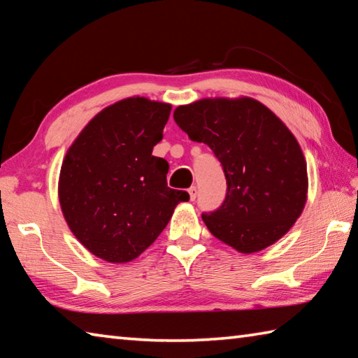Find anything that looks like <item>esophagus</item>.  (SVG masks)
Wrapping results in <instances>:
<instances>
[{
	"label": "esophagus",
	"mask_w": 358,
	"mask_h": 358,
	"mask_svg": "<svg viewBox=\"0 0 358 358\" xmlns=\"http://www.w3.org/2000/svg\"><path fill=\"white\" fill-rule=\"evenodd\" d=\"M189 196H191V201H194L195 199H196V187L195 186H192L191 189H189Z\"/></svg>",
	"instance_id": "obj_1"
}]
</instances>
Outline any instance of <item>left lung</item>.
I'll return each mask as SVG.
<instances>
[{
  "label": "left lung",
  "instance_id": "8db88e82",
  "mask_svg": "<svg viewBox=\"0 0 358 358\" xmlns=\"http://www.w3.org/2000/svg\"><path fill=\"white\" fill-rule=\"evenodd\" d=\"M173 120L223 166L226 199L201 215L215 238L252 254L289 232L308 200V169L299 141L275 113L254 98L222 96L178 106Z\"/></svg>",
  "mask_w": 358,
  "mask_h": 358
}]
</instances>
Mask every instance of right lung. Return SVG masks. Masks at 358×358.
<instances>
[{"mask_svg": "<svg viewBox=\"0 0 358 358\" xmlns=\"http://www.w3.org/2000/svg\"><path fill=\"white\" fill-rule=\"evenodd\" d=\"M169 103L129 96L89 121L67 149L58 199L67 226L90 254L109 263L141 255L163 232L185 191L167 187L169 164L152 155Z\"/></svg>", "mask_w": 358, "mask_h": 358, "instance_id": "right-lung-1", "label": "right lung"}]
</instances>
